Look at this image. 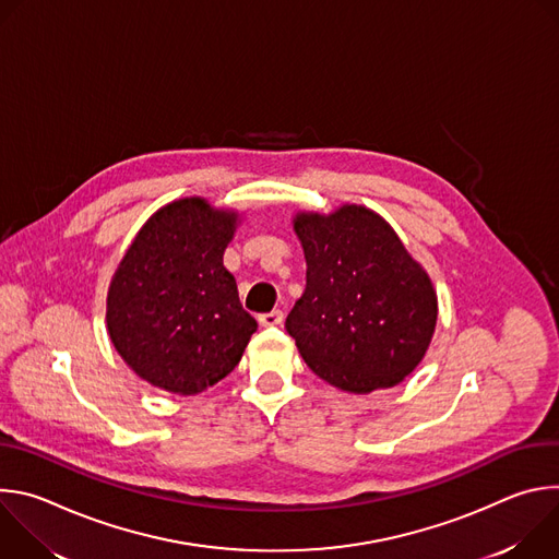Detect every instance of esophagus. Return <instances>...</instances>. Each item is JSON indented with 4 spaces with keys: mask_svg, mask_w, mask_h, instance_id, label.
I'll return each mask as SVG.
<instances>
[{
    "mask_svg": "<svg viewBox=\"0 0 559 559\" xmlns=\"http://www.w3.org/2000/svg\"><path fill=\"white\" fill-rule=\"evenodd\" d=\"M285 313L281 309H272L267 313H259V325L261 328H278L283 323Z\"/></svg>",
    "mask_w": 559,
    "mask_h": 559,
    "instance_id": "1",
    "label": "esophagus"
}]
</instances>
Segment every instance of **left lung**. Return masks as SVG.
<instances>
[{"label":"left lung","mask_w":559,"mask_h":559,"mask_svg":"<svg viewBox=\"0 0 559 559\" xmlns=\"http://www.w3.org/2000/svg\"><path fill=\"white\" fill-rule=\"evenodd\" d=\"M294 229L307 285L285 330L309 369L330 384L369 393L401 382L423 360L438 318L425 270L367 207L298 214Z\"/></svg>","instance_id":"8db88e82"}]
</instances>
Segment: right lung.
<instances>
[{
    "label": "right lung",
    "mask_w": 559,
    "mask_h": 559,
    "mask_svg": "<svg viewBox=\"0 0 559 559\" xmlns=\"http://www.w3.org/2000/svg\"><path fill=\"white\" fill-rule=\"evenodd\" d=\"M236 214L203 199L158 210L136 234L108 292V332L136 376L199 393L241 360L257 321L223 267Z\"/></svg>",
    "instance_id": "add662e5"
}]
</instances>
